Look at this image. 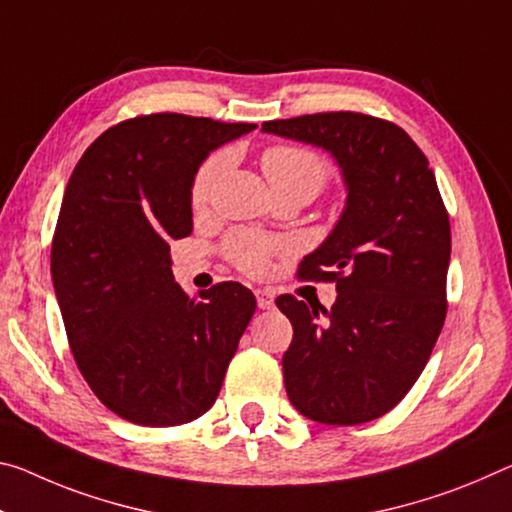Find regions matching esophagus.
Here are the masks:
<instances>
[{"instance_id":"1","label":"esophagus","mask_w":512,"mask_h":512,"mask_svg":"<svg viewBox=\"0 0 512 512\" xmlns=\"http://www.w3.org/2000/svg\"><path fill=\"white\" fill-rule=\"evenodd\" d=\"M255 296H257V307H259V310H271L273 300H275V291L273 289H269V287L257 289Z\"/></svg>"}]
</instances>
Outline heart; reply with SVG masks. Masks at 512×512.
<instances>
[{
  "label": "heart",
  "mask_w": 512,
  "mask_h": 512,
  "mask_svg": "<svg viewBox=\"0 0 512 512\" xmlns=\"http://www.w3.org/2000/svg\"><path fill=\"white\" fill-rule=\"evenodd\" d=\"M262 170L269 180L273 193L298 191L307 198H316L326 189L332 170L328 161L314 150L300 148V145H271L262 152ZM227 166V154L214 152L212 157L202 161L191 184L193 207H205L221 180ZM282 243L278 239L259 237L255 232L237 230L225 239V255L239 271L248 275H259L266 271L273 253H278Z\"/></svg>",
  "instance_id": "1"
}]
</instances>
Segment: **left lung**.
<instances>
[{"instance_id":"8db88e82","label":"left lung","mask_w":512,"mask_h":512,"mask_svg":"<svg viewBox=\"0 0 512 512\" xmlns=\"http://www.w3.org/2000/svg\"><path fill=\"white\" fill-rule=\"evenodd\" d=\"M262 129L328 150L348 191L335 230L296 273L335 282V305L275 298L294 326L282 358L289 401L328 426L383 417L417 383L444 326L451 227L435 173L399 125L364 113H312Z\"/></svg>"}]
</instances>
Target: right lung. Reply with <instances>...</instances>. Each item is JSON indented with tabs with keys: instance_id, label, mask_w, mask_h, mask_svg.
I'll return each mask as SVG.
<instances>
[{
	"instance_id": "obj_1",
	"label": "right lung",
	"mask_w": 512,
	"mask_h": 512,
	"mask_svg": "<svg viewBox=\"0 0 512 512\" xmlns=\"http://www.w3.org/2000/svg\"><path fill=\"white\" fill-rule=\"evenodd\" d=\"M255 127L136 116L97 136L72 170L52 241L56 300L81 376L132 424L205 415L253 319L255 296L239 282L186 296L168 241L193 230L191 184L207 154Z\"/></svg>"
}]
</instances>
